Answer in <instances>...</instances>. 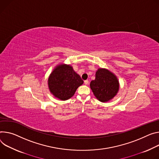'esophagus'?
<instances>
[{
  "label": "esophagus",
  "instance_id": "obj_1",
  "mask_svg": "<svg viewBox=\"0 0 159 159\" xmlns=\"http://www.w3.org/2000/svg\"><path fill=\"white\" fill-rule=\"evenodd\" d=\"M84 84H85V85H88V84H89V81H88V80H84Z\"/></svg>",
  "mask_w": 159,
  "mask_h": 159
}]
</instances>
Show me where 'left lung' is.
<instances>
[{"label": "left lung", "instance_id": "left-lung-1", "mask_svg": "<svg viewBox=\"0 0 159 159\" xmlns=\"http://www.w3.org/2000/svg\"><path fill=\"white\" fill-rule=\"evenodd\" d=\"M91 89L95 97L102 102H107L119 90L118 79L110 70L98 68L96 72V78L90 83Z\"/></svg>", "mask_w": 159, "mask_h": 159}]
</instances>
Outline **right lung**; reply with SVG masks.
<instances>
[{
	"mask_svg": "<svg viewBox=\"0 0 159 159\" xmlns=\"http://www.w3.org/2000/svg\"><path fill=\"white\" fill-rule=\"evenodd\" d=\"M83 83L84 81L72 66L66 64L56 66L48 79L50 92L61 100H67L71 98Z\"/></svg>",
	"mask_w": 159,
	"mask_h": 159,
	"instance_id": "add662e5",
	"label": "right lung"
}]
</instances>
